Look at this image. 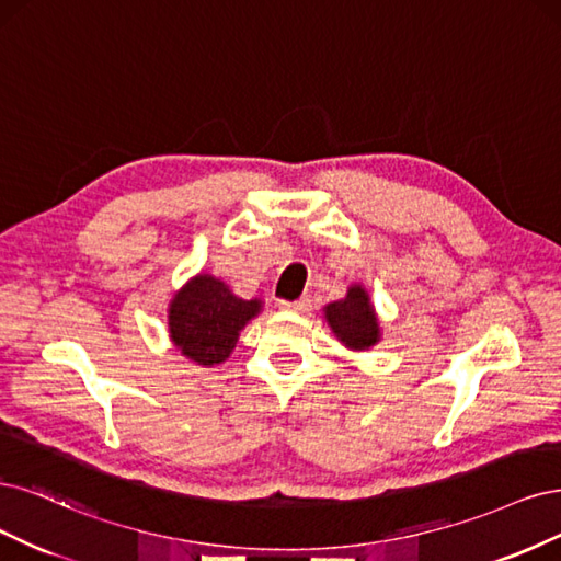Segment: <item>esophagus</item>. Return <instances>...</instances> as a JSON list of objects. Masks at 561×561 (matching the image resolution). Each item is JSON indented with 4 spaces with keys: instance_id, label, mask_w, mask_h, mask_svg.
I'll list each match as a JSON object with an SVG mask.
<instances>
[{
    "instance_id": "1",
    "label": "esophagus",
    "mask_w": 561,
    "mask_h": 561,
    "mask_svg": "<svg viewBox=\"0 0 561 561\" xmlns=\"http://www.w3.org/2000/svg\"><path fill=\"white\" fill-rule=\"evenodd\" d=\"M279 307L282 310H288V312H310V307H312V300L310 298H298V300H294V302H279Z\"/></svg>"
}]
</instances>
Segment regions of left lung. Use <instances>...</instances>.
<instances>
[{
    "mask_svg": "<svg viewBox=\"0 0 561 561\" xmlns=\"http://www.w3.org/2000/svg\"><path fill=\"white\" fill-rule=\"evenodd\" d=\"M323 314L335 337L350 350H368L379 342V321L373 310L368 291L360 284L347 288V296L342 300L329 302L323 307Z\"/></svg>",
    "mask_w": 561,
    "mask_h": 561,
    "instance_id": "8db88e82",
    "label": "left lung"
}]
</instances>
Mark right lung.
<instances>
[{"label":"right lung","instance_id":"obj_1","mask_svg":"<svg viewBox=\"0 0 561 561\" xmlns=\"http://www.w3.org/2000/svg\"><path fill=\"white\" fill-rule=\"evenodd\" d=\"M261 300L234 296L228 284L197 275L170 302L168 323L174 347L197 366L224 364L240 331L261 312Z\"/></svg>","mask_w":561,"mask_h":561}]
</instances>
